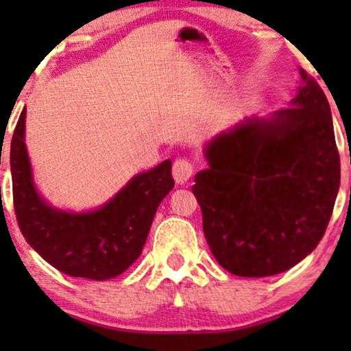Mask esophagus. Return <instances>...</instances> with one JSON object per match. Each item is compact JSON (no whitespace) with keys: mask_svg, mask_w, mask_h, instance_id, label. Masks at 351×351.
I'll return each instance as SVG.
<instances>
[{"mask_svg":"<svg viewBox=\"0 0 351 351\" xmlns=\"http://www.w3.org/2000/svg\"><path fill=\"white\" fill-rule=\"evenodd\" d=\"M193 175V165L185 158H178L173 162V178L176 183L183 185V183L189 182Z\"/></svg>","mask_w":351,"mask_h":351,"instance_id":"34e87169","label":"esophagus"}]
</instances>
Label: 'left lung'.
Instances as JSON below:
<instances>
[{
  "mask_svg": "<svg viewBox=\"0 0 351 351\" xmlns=\"http://www.w3.org/2000/svg\"><path fill=\"white\" fill-rule=\"evenodd\" d=\"M289 108L246 119L205 146L208 168L192 186L204 234L222 268L239 277L282 274L323 239L339 189L331 108L317 81Z\"/></svg>",
  "mask_w": 351,
  "mask_h": 351,
  "instance_id": "1",
  "label": "left lung"
}]
</instances>
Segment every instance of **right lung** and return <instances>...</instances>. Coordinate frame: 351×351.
<instances>
[{
  "label": "right lung",
  "instance_id": "obj_1",
  "mask_svg": "<svg viewBox=\"0 0 351 351\" xmlns=\"http://www.w3.org/2000/svg\"><path fill=\"white\" fill-rule=\"evenodd\" d=\"M25 117L27 108L20 113L10 149L13 204L23 238L47 263L71 277L107 280L123 274L143 253L156 210L175 186L171 161L136 175L97 210H59L35 190Z\"/></svg>",
  "mask_w": 351,
  "mask_h": 351
}]
</instances>
